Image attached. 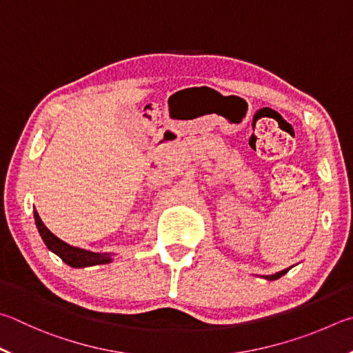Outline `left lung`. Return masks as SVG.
I'll return each mask as SVG.
<instances>
[{"instance_id":"1","label":"left lung","mask_w":353,"mask_h":353,"mask_svg":"<svg viewBox=\"0 0 353 353\" xmlns=\"http://www.w3.org/2000/svg\"><path fill=\"white\" fill-rule=\"evenodd\" d=\"M288 270H290V268H285V270H283V272H278V273H274V274H268V276H265V279L274 281V279H278V278L283 276V274H285Z\"/></svg>"}]
</instances>
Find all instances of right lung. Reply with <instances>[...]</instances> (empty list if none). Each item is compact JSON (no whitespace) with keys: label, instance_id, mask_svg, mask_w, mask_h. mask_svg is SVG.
<instances>
[{"label":"right lung","instance_id":"right-lung-1","mask_svg":"<svg viewBox=\"0 0 353 353\" xmlns=\"http://www.w3.org/2000/svg\"><path fill=\"white\" fill-rule=\"evenodd\" d=\"M34 216H35L37 228H38V232H40L44 243H46L50 252H54L55 254H59L60 258H61V261H65L68 265L79 268V267L108 264V262L111 261V256L110 254L88 252V250L77 248V247L69 245V243H66V242H63L61 239L57 238L54 233L49 232L48 227L41 222L40 216H38V213H37V210L34 211Z\"/></svg>","mask_w":353,"mask_h":353}]
</instances>
